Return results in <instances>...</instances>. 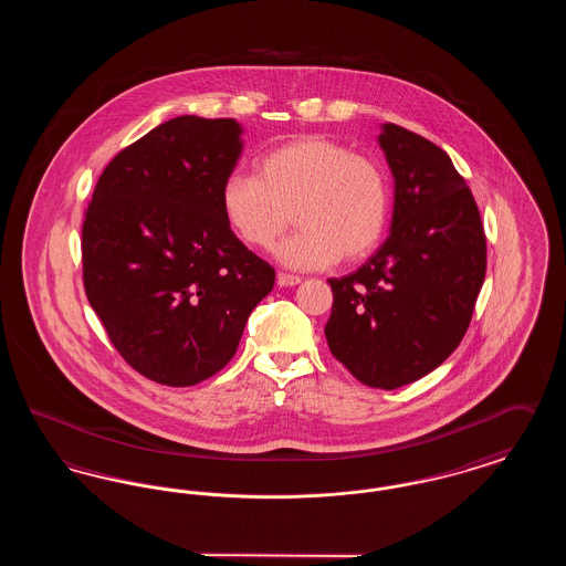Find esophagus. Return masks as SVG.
<instances>
[{
  "label": "esophagus",
  "instance_id": "obj_1",
  "mask_svg": "<svg viewBox=\"0 0 566 566\" xmlns=\"http://www.w3.org/2000/svg\"><path fill=\"white\" fill-rule=\"evenodd\" d=\"M301 282V277L298 275H293V273H284V271H277V284L280 286H296Z\"/></svg>",
  "mask_w": 566,
  "mask_h": 566
}]
</instances>
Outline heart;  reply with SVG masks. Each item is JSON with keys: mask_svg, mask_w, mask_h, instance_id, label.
Segmentation results:
<instances>
[{"mask_svg": "<svg viewBox=\"0 0 566 566\" xmlns=\"http://www.w3.org/2000/svg\"><path fill=\"white\" fill-rule=\"evenodd\" d=\"M220 208L254 250L273 248L295 212L298 231L277 248V259L293 270H323L376 250L390 214V185L374 157L326 135H298L261 157L259 176L229 174Z\"/></svg>", "mask_w": 566, "mask_h": 566, "instance_id": "obj_1", "label": "heart"}]
</instances>
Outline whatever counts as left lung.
<instances>
[{
  "label": "left lung",
  "instance_id": "left-lung-1",
  "mask_svg": "<svg viewBox=\"0 0 566 566\" xmlns=\"http://www.w3.org/2000/svg\"><path fill=\"white\" fill-rule=\"evenodd\" d=\"M395 176L388 240L350 275L331 277V354L365 386L395 390L431 374L462 342L485 277L473 192L431 139L386 123Z\"/></svg>",
  "mask_w": 566,
  "mask_h": 566
}]
</instances>
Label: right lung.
I'll list each match as a JSON object with an SVG mask.
<instances>
[{"instance_id":"right-lung-1","label":"right lung","mask_w":566,"mask_h":566,"mask_svg":"<svg viewBox=\"0 0 566 566\" xmlns=\"http://www.w3.org/2000/svg\"><path fill=\"white\" fill-rule=\"evenodd\" d=\"M240 135L233 118H171L106 165L84 212L86 298L125 363L163 386L218 374L275 282L220 208Z\"/></svg>"}]
</instances>
